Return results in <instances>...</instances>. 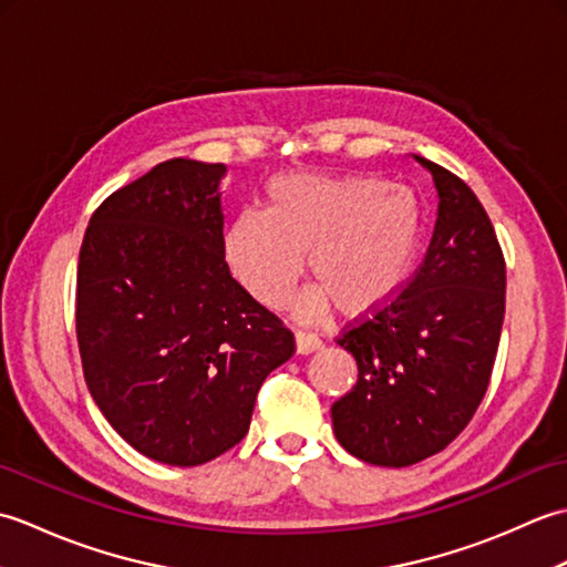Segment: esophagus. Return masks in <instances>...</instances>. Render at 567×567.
<instances>
[{"label":"esophagus","instance_id":"34e87169","mask_svg":"<svg viewBox=\"0 0 567 567\" xmlns=\"http://www.w3.org/2000/svg\"><path fill=\"white\" fill-rule=\"evenodd\" d=\"M295 343H297V353H299V355L315 353V351H319V348L323 346V343L317 339V336L305 333V331H299V333L295 336Z\"/></svg>","mask_w":567,"mask_h":567}]
</instances>
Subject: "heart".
<instances>
[{
    "label": "heart",
    "mask_w": 567,
    "mask_h": 567,
    "mask_svg": "<svg viewBox=\"0 0 567 567\" xmlns=\"http://www.w3.org/2000/svg\"><path fill=\"white\" fill-rule=\"evenodd\" d=\"M268 207L240 209L224 231L236 280L262 305H280L305 270L317 285L297 299L311 319L333 302L348 317L378 311L412 280L424 209L409 187L365 175L290 173L265 187Z\"/></svg>",
    "instance_id": "heart-1"
}]
</instances>
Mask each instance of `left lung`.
<instances>
[{
  "instance_id": "1",
  "label": "left lung",
  "mask_w": 567,
  "mask_h": 567,
  "mask_svg": "<svg viewBox=\"0 0 567 567\" xmlns=\"http://www.w3.org/2000/svg\"><path fill=\"white\" fill-rule=\"evenodd\" d=\"M439 195L436 226L412 280L346 331L355 388L331 406L343 449L404 467L443 451L477 412L495 365L507 268L483 204L461 177L421 155Z\"/></svg>"
}]
</instances>
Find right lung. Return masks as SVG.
Listing matches in <instances>:
<instances>
[{
	"instance_id": "1",
	"label": "right lung",
	"mask_w": 567,
	"mask_h": 567,
	"mask_svg": "<svg viewBox=\"0 0 567 567\" xmlns=\"http://www.w3.org/2000/svg\"><path fill=\"white\" fill-rule=\"evenodd\" d=\"M224 163L173 158L92 214L78 262V346L94 404L128 445L192 467L246 436L295 336L224 256Z\"/></svg>"
}]
</instances>
